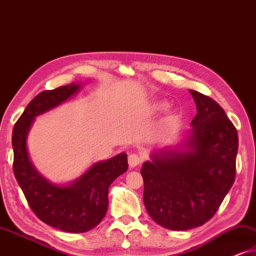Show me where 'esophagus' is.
<instances>
[{
    "instance_id": "34e87169",
    "label": "esophagus",
    "mask_w": 256,
    "mask_h": 256,
    "mask_svg": "<svg viewBox=\"0 0 256 256\" xmlns=\"http://www.w3.org/2000/svg\"><path fill=\"white\" fill-rule=\"evenodd\" d=\"M141 162H142L141 156H138V154H130V155H129V157H128V163H129V166H130V168L138 166Z\"/></svg>"
}]
</instances>
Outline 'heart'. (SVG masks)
Returning a JSON list of instances; mask_svg holds the SVG:
<instances>
[{
    "label": "heart",
    "mask_w": 256,
    "mask_h": 256,
    "mask_svg": "<svg viewBox=\"0 0 256 256\" xmlns=\"http://www.w3.org/2000/svg\"><path fill=\"white\" fill-rule=\"evenodd\" d=\"M166 107H168V104H166V102H157V104H154V110L160 112V110H166Z\"/></svg>",
    "instance_id": "obj_1"
}]
</instances>
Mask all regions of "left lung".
<instances>
[{"label":"left lung","instance_id":"8db88e82","mask_svg":"<svg viewBox=\"0 0 256 256\" xmlns=\"http://www.w3.org/2000/svg\"><path fill=\"white\" fill-rule=\"evenodd\" d=\"M190 93L197 114L186 141L177 149L154 154L141 169L146 211L172 230L208 222L236 180V127L214 100L197 90Z\"/></svg>","mask_w":256,"mask_h":256}]
</instances>
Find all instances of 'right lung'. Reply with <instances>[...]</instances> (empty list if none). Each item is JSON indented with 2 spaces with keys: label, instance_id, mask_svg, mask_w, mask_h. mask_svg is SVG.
<instances>
[{
  "label": "right lung",
  "instance_id": "obj_1",
  "mask_svg": "<svg viewBox=\"0 0 256 256\" xmlns=\"http://www.w3.org/2000/svg\"><path fill=\"white\" fill-rule=\"evenodd\" d=\"M80 90L79 84L44 90L34 98L14 126V174L26 202L42 222L70 233L92 230L108 208V188L128 169L127 154L93 164L68 185H56L38 174L28 155L26 138L34 118L59 106Z\"/></svg>",
  "mask_w": 256,
  "mask_h": 256
}]
</instances>
